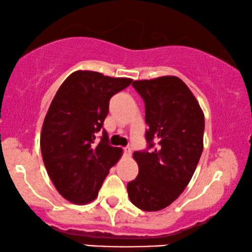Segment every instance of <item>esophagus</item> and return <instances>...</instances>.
<instances>
[{
	"instance_id": "1",
	"label": "esophagus",
	"mask_w": 252,
	"mask_h": 252,
	"mask_svg": "<svg viewBox=\"0 0 252 252\" xmlns=\"http://www.w3.org/2000/svg\"><path fill=\"white\" fill-rule=\"evenodd\" d=\"M123 152H124V155H126V156L131 155V149H130V146H126V148H123Z\"/></svg>"
}]
</instances>
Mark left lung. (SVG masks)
<instances>
[{
  "label": "left lung",
  "mask_w": 252,
  "mask_h": 252,
  "mask_svg": "<svg viewBox=\"0 0 252 252\" xmlns=\"http://www.w3.org/2000/svg\"><path fill=\"white\" fill-rule=\"evenodd\" d=\"M145 103L148 150L133 152L138 176L126 186L145 212L170 206L192 179L203 150L205 116L186 84L173 75L132 82Z\"/></svg>",
  "instance_id": "1"
}]
</instances>
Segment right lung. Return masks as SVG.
I'll use <instances>...</instances> for the list:
<instances>
[{
    "label": "right lung",
    "mask_w": 252,
    "mask_h": 252,
    "mask_svg": "<svg viewBox=\"0 0 252 252\" xmlns=\"http://www.w3.org/2000/svg\"><path fill=\"white\" fill-rule=\"evenodd\" d=\"M93 71H76L63 82L44 120L40 150L47 174L60 195L76 205L95 200L122 149L95 135L103 126L109 100L131 84Z\"/></svg>",
    "instance_id": "right-lung-1"
}]
</instances>
